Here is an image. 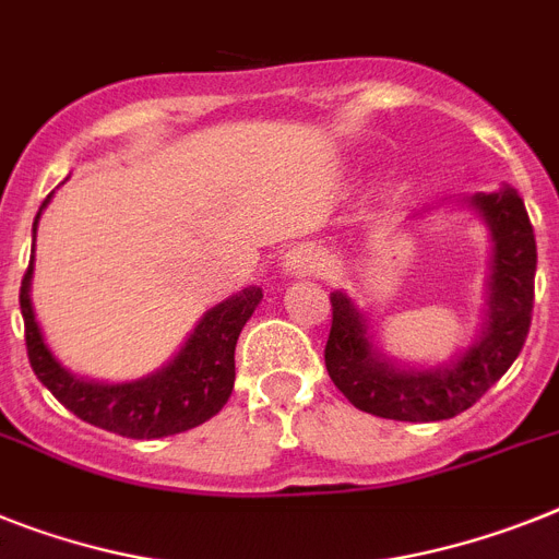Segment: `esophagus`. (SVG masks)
<instances>
[{"instance_id": "1", "label": "esophagus", "mask_w": 559, "mask_h": 559, "mask_svg": "<svg viewBox=\"0 0 559 559\" xmlns=\"http://www.w3.org/2000/svg\"><path fill=\"white\" fill-rule=\"evenodd\" d=\"M284 264H287V272H293V275H309V272H316L323 266L321 252H318L312 243H301V247H295Z\"/></svg>"}]
</instances>
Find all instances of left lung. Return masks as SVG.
Masks as SVG:
<instances>
[{
  "mask_svg": "<svg viewBox=\"0 0 559 559\" xmlns=\"http://www.w3.org/2000/svg\"><path fill=\"white\" fill-rule=\"evenodd\" d=\"M495 238L489 284V323L477 344L443 369H397L372 349L367 323L344 293H332V326L326 337V372L346 401L360 412L389 420H447L475 406L514 364L534 309L537 241L526 204L514 190L472 199Z\"/></svg>",
  "mask_w": 559,
  "mask_h": 559,
  "instance_id": "1",
  "label": "left lung"
}]
</instances>
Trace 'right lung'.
I'll use <instances>...</instances> for the list:
<instances>
[{
  "mask_svg": "<svg viewBox=\"0 0 559 559\" xmlns=\"http://www.w3.org/2000/svg\"><path fill=\"white\" fill-rule=\"evenodd\" d=\"M48 201L50 195L45 199V204ZM36 222H39V215H36ZM36 222H33V236H36ZM31 275L33 261L27 264L22 289H19V307L25 318L27 358H31L36 378L53 392V397L64 409L98 429L133 440L178 435V431L204 424L224 409L233 383H236L238 335H241L243 323L255 312L258 301L264 298L261 289L247 287L210 309L199 321L195 332L187 337L185 349L156 374L133 383H93L64 372L45 346L39 323L33 318Z\"/></svg>",
  "mask_w": 559,
  "mask_h": 559,
  "instance_id": "obj_1",
  "label": "right lung"
}]
</instances>
